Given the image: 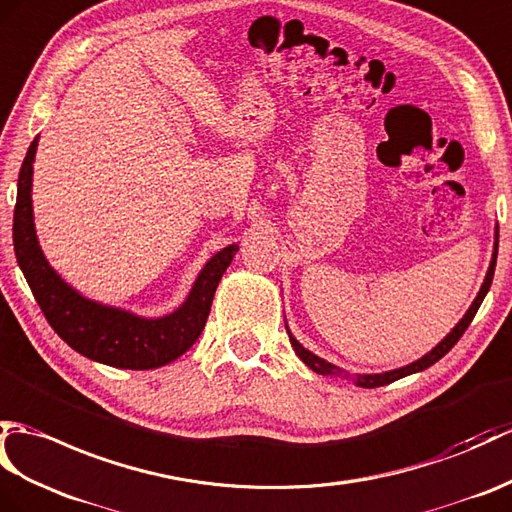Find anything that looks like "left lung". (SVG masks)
<instances>
[{
	"label": "left lung",
	"instance_id": "obj_1",
	"mask_svg": "<svg viewBox=\"0 0 512 512\" xmlns=\"http://www.w3.org/2000/svg\"><path fill=\"white\" fill-rule=\"evenodd\" d=\"M497 240H499V235H497V229H495V244H493V257H491L489 270H486V277H484V281H482V288H480L478 296H475L473 303L469 305V310L465 312V316H462V318L458 320V325H456L454 329H451L449 334H447L441 342H438L430 353H425L423 358H419V360H414V362H410V364H406V366H401V368H392V371H386V373H362V375L355 373V375L351 377L355 386H360V388H377V386H386V384H390V382H397V379L406 377V375L425 371V368H430L432 364H436L438 360H441L447 351H451V347H454V344L460 340V336L465 334L467 327L471 325V320H473L475 312L480 310L484 296H486V292H489V288H491V281H493V275H495V261H497ZM285 329H288V325H285ZM288 336H290V344L294 347V353L299 355V358L305 362V366H310L314 373L327 375V377H347V379H349V373H347V371H342V368H338L336 364H331V362H327V360H323V358H318L316 353H312L310 349H305L303 344L292 336L290 329H288Z\"/></svg>",
	"mask_w": 512,
	"mask_h": 512
}]
</instances>
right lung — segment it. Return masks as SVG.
Instances as JSON below:
<instances>
[{
	"label": "right lung",
	"instance_id": "add662e5",
	"mask_svg": "<svg viewBox=\"0 0 512 512\" xmlns=\"http://www.w3.org/2000/svg\"><path fill=\"white\" fill-rule=\"evenodd\" d=\"M37 148L39 137L30 144L19 170L13 242L17 264L47 323L71 349L106 366L148 371L181 358L205 329L213 294L240 244H229L213 255L198 272L183 305L165 316L146 318L87 299L58 275L41 251L32 211V163Z\"/></svg>",
	"mask_w": 512,
	"mask_h": 512
}]
</instances>
